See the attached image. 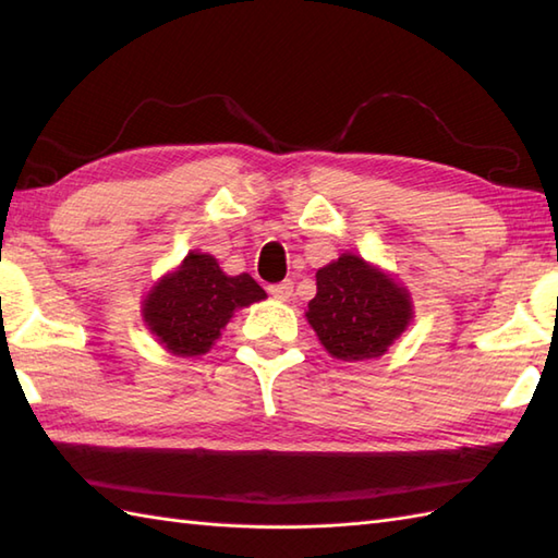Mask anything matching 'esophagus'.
<instances>
[{"mask_svg": "<svg viewBox=\"0 0 558 558\" xmlns=\"http://www.w3.org/2000/svg\"><path fill=\"white\" fill-rule=\"evenodd\" d=\"M268 294H270L272 300L288 302L292 298V282L290 280H282V282H276V286H268Z\"/></svg>", "mask_w": 558, "mask_h": 558, "instance_id": "1", "label": "esophagus"}]
</instances>
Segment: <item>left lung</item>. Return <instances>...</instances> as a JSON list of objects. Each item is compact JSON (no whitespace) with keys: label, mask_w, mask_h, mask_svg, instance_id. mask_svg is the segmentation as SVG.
<instances>
[{"label":"left lung","mask_w":558,"mask_h":558,"mask_svg":"<svg viewBox=\"0 0 558 558\" xmlns=\"http://www.w3.org/2000/svg\"><path fill=\"white\" fill-rule=\"evenodd\" d=\"M324 348L342 362L384 354L412 318L408 292L354 254L316 272V298L306 312Z\"/></svg>","instance_id":"obj_1"}]
</instances>
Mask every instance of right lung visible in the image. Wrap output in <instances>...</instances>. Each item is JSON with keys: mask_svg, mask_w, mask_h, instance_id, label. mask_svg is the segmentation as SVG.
<instances>
[{"mask_svg": "<svg viewBox=\"0 0 558 558\" xmlns=\"http://www.w3.org/2000/svg\"><path fill=\"white\" fill-rule=\"evenodd\" d=\"M264 298L266 292L248 272L225 276L216 258L192 252L180 270L150 290L144 318L170 352L196 357L208 352L236 310Z\"/></svg>", "mask_w": 558, "mask_h": 558, "instance_id": "obj_1", "label": "right lung"}]
</instances>
